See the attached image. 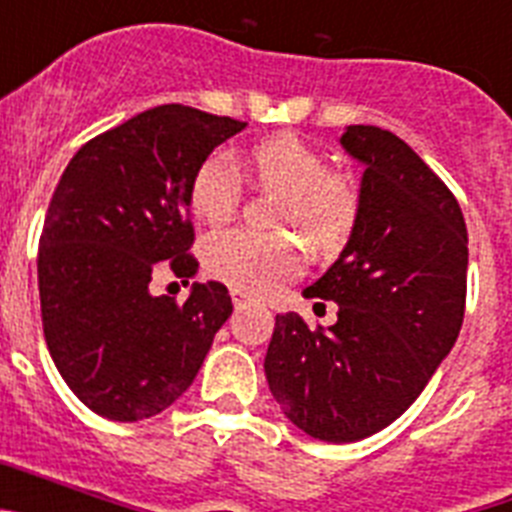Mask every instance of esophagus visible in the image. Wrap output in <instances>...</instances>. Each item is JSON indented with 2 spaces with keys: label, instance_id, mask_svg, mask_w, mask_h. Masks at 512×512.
<instances>
[{
  "label": "esophagus",
  "instance_id": "esophagus-1",
  "mask_svg": "<svg viewBox=\"0 0 512 512\" xmlns=\"http://www.w3.org/2000/svg\"><path fill=\"white\" fill-rule=\"evenodd\" d=\"M230 297H233V305L235 307H243V305H248V302L253 300V297L248 295V292H241V289H230Z\"/></svg>",
  "mask_w": 512,
  "mask_h": 512
}]
</instances>
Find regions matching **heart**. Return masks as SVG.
Returning <instances> with one entry per match:
<instances>
[{
    "instance_id": "b5f03b06",
    "label": "heart",
    "mask_w": 512,
    "mask_h": 512,
    "mask_svg": "<svg viewBox=\"0 0 512 512\" xmlns=\"http://www.w3.org/2000/svg\"><path fill=\"white\" fill-rule=\"evenodd\" d=\"M238 166L256 187L277 192L271 223L295 228L312 251H338L354 233L361 205L354 179L325 169L323 156L295 135L261 140L238 158ZM241 197V176L230 158L210 156L194 171L189 207L202 223H228ZM205 269L228 287L266 295L300 277L302 251L284 233L225 230L207 238Z\"/></svg>"
}]
</instances>
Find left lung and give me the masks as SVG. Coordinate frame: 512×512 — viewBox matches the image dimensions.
<instances>
[{"label":"left lung","mask_w":512,"mask_h":512,"mask_svg":"<svg viewBox=\"0 0 512 512\" xmlns=\"http://www.w3.org/2000/svg\"><path fill=\"white\" fill-rule=\"evenodd\" d=\"M341 146L364 164L359 220L302 292L336 302L338 320L312 330L277 315L264 359L284 415L328 443L361 441L413 405L459 336L469 264L459 202L405 140L348 125Z\"/></svg>","instance_id":"1"}]
</instances>
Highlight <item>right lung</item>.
Returning <instances> with one entry per match:
<instances>
[{
	"instance_id": "obj_1",
	"label": "right lung",
	"mask_w": 512,
	"mask_h": 512,
	"mask_svg": "<svg viewBox=\"0 0 512 512\" xmlns=\"http://www.w3.org/2000/svg\"><path fill=\"white\" fill-rule=\"evenodd\" d=\"M246 122L161 104L76 151L48 205L38 251L51 359L89 410L135 423L189 390L233 302L220 282L184 302L151 279L197 271L189 217L194 171Z\"/></svg>"
}]
</instances>
